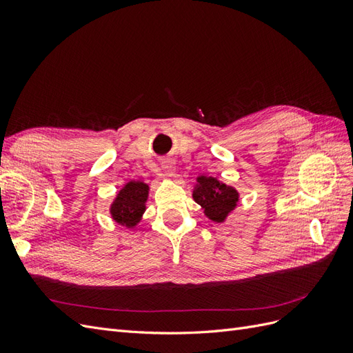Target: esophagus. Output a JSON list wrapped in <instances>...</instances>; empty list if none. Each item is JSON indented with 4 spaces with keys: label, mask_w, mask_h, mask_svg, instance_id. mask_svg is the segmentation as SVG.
Here are the masks:
<instances>
[{
    "label": "esophagus",
    "mask_w": 353,
    "mask_h": 353,
    "mask_svg": "<svg viewBox=\"0 0 353 353\" xmlns=\"http://www.w3.org/2000/svg\"><path fill=\"white\" fill-rule=\"evenodd\" d=\"M162 168H163V174L166 176H174L175 175V166H174L172 162H170V160H166V162H163Z\"/></svg>",
    "instance_id": "34e87169"
}]
</instances>
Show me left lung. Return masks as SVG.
<instances>
[{"label":"left lung","mask_w":353,"mask_h":353,"mask_svg":"<svg viewBox=\"0 0 353 353\" xmlns=\"http://www.w3.org/2000/svg\"><path fill=\"white\" fill-rule=\"evenodd\" d=\"M193 199L205 210V215L213 222H223L236 209L239 191L213 176H197Z\"/></svg>","instance_id":"left-lung-1"}]
</instances>
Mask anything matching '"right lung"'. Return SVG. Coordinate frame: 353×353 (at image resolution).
Returning a JSON list of instances; mask_svg holds the SVG:
<instances>
[{
    "instance_id": "add662e5",
    "label": "right lung",
    "mask_w": 353,
    "mask_h": 353,
    "mask_svg": "<svg viewBox=\"0 0 353 353\" xmlns=\"http://www.w3.org/2000/svg\"><path fill=\"white\" fill-rule=\"evenodd\" d=\"M148 197V185L141 181H130L117 193L110 206L112 218L126 228H134L141 221Z\"/></svg>"
}]
</instances>
